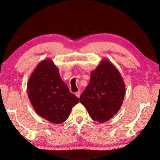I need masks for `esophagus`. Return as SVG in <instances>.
Returning <instances> with one entry per match:
<instances>
[{"label": "esophagus", "mask_w": 160, "mask_h": 160, "mask_svg": "<svg viewBox=\"0 0 160 160\" xmlns=\"http://www.w3.org/2000/svg\"><path fill=\"white\" fill-rule=\"evenodd\" d=\"M75 95H76L77 98H79L80 95H81V92L80 91H77L76 93H75Z\"/></svg>", "instance_id": "esophagus-1"}]
</instances>
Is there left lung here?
I'll return each mask as SVG.
<instances>
[{
	"instance_id": "8db88e82",
	"label": "left lung",
	"mask_w": 160,
	"mask_h": 160,
	"mask_svg": "<svg viewBox=\"0 0 160 160\" xmlns=\"http://www.w3.org/2000/svg\"><path fill=\"white\" fill-rule=\"evenodd\" d=\"M125 95L124 81L109 60L104 58L90 72L88 86L79 100L95 121L104 122L118 113Z\"/></svg>"
}]
</instances>
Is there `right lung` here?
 Segmentation results:
<instances>
[{"label": "right lung", "mask_w": 160, "mask_h": 160, "mask_svg": "<svg viewBox=\"0 0 160 160\" xmlns=\"http://www.w3.org/2000/svg\"><path fill=\"white\" fill-rule=\"evenodd\" d=\"M27 92L39 116L54 124L65 122L79 99L69 90L50 58L42 61L27 83Z\"/></svg>", "instance_id": "right-lung-1"}]
</instances>
